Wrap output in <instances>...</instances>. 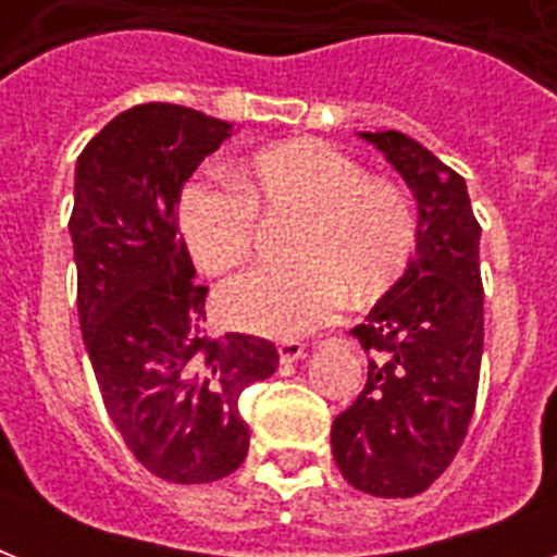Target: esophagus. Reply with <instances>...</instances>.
I'll return each mask as SVG.
<instances>
[{
    "mask_svg": "<svg viewBox=\"0 0 557 557\" xmlns=\"http://www.w3.org/2000/svg\"><path fill=\"white\" fill-rule=\"evenodd\" d=\"M277 352L283 364H295L297 358H304L306 344H300V341H283V344L277 347Z\"/></svg>",
    "mask_w": 557,
    "mask_h": 557,
    "instance_id": "1",
    "label": "esophagus"
}]
</instances>
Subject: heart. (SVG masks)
Instances as JSON below:
<instances>
[{
    "label": "heart",
    "instance_id": "b5f03b06",
    "mask_svg": "<svg viewBox=\"0 0 557 557\" xmlns=\"http://www.w3.org/2000/svg\"><path fill=\"white\" fill-rule=\"evenodd\" d=\"M262 219H300L292 269H253L219 288L222 321L265 338H297L335 321L349 300L370 306L405 277L419 248L413 199L396 182L323 141L260 150L234 182H193L178 225L193 260L231 271L253 253Z\"/></svg>",
    "mask_w": 557,
    "mask_h": 557
}]
</instances>
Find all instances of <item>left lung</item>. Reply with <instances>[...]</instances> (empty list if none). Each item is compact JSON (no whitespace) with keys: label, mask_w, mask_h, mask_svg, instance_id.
Returning a JSON list of instances; mask_svg holds the SVG:
<instances>
[{"label":"left lung","mask_w":557,"mask_h":557,"mask_svg":"<svg viewBox=\"0 0 557 557\" xmlns=\"http://www.w3.org/2000/svg\"><path fill=\"white\" fill-rule=\"evenodd\" d=\"M419 201V248L405 277L352 335L367 381L332 422V457L358 492L422 494L454 462L474 416L483 361L480 222L466 178L407 135L364 133Z\"/></svg>","instance_id":"1"}]
</instances>
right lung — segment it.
<instances>
[{"instance_id": "add662e5", "label": "right lung", "mask_w": 557, "mask_h": 557, "mask_svg": "<svg viewBox=\"0 0 557 557\" xmlns=\"http://www.w3.org/2000/svg\"><path fill=\"white\" fill-rule=\"evenodd\" d=\"M231 124L176 103L112 117L77 159L69 219L77 314L100 396L126 448L170 483H213L243 466L239 393L277 370L265 338L205 332L176 205Z\"/></svg>"}]
</instances>
